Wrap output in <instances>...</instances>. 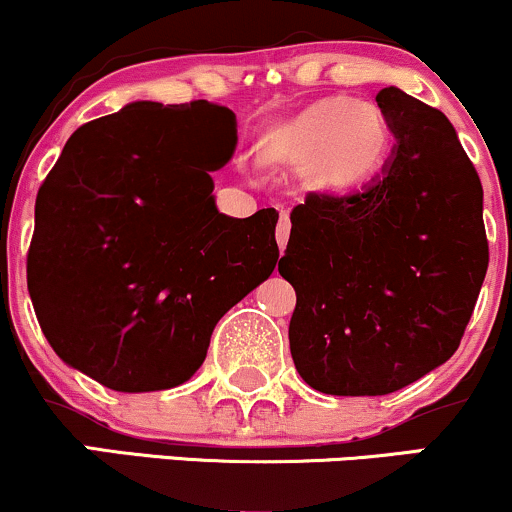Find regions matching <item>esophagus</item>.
<instances>
[{"label":"esophagus","mask_w":512,"mask_h":512,"mask_svg":"<svg viewBox=\"0 0 512 512\" xmlns=\"http://www.w3.org/2000/svg\"><path fill=\"white\" fill-rule=\"evenodd\" d=\"M289 233H291V219L286 211H281V219L276 223V243H279L281 252H284L286 243H289Z\"/></svg>","instance_id":"obj_1"}]
</instances>
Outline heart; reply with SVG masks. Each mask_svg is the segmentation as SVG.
Returning a JSON list of instances; mask_svg holds the SVG:
<instances>
[{"label":"heart","mask_w":512,"mask_h":512,"mask_svg":"<svg viewBox=\"0 0 512 512\" xmlns=\"http://www.w3.org/2000/svg\"><path fill=\"white\" fill-rule=\"evenodd\" d=\"M387 146L385 117L375 105L354 98H325L264 137V156L305 166L327 190H346L380 166Z\"/></svg>","instance_id":"heart-1"}]
</instances>
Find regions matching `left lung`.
Masks as SVG:
<instances>
[{
	"label": "left lung",
	"instance_id": "obj_1",
	"mask_svg": "<svg viewBox=\"0 0 512 512\" xmlns=\"http://www.w3.org/2000/svg\"><path fill=\"white\" fill-rule=\"evenodd\" d=\"M375 101L395 137L383 173L351 195L310 192L279 260L293 363L325 395H390L443 366L489 267L484 190L455 127L397 86Z\"/></svg>",
	"mask_w": 512,
	"mask_h": 512
}]
</instances>
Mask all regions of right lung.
Here are the masks:
<instances>
[{"label": "right lung", "instance_id": "add662e5", "mask_svg": "<svg viewBox=\"0 0 512 512\" xmlns=\"http://www.w3.org/2000/svg\"><path fill=\"white\" fill-rule=\"evenodd\" d=\"M236 144V115L209 101H134L69 137L28 250L40 330L67 366L117 392L182 385L269 279L276 209L233 219L211 195Z\"/></svg>", "mask_w": 512, "mask_h": 512}]
</instances>
